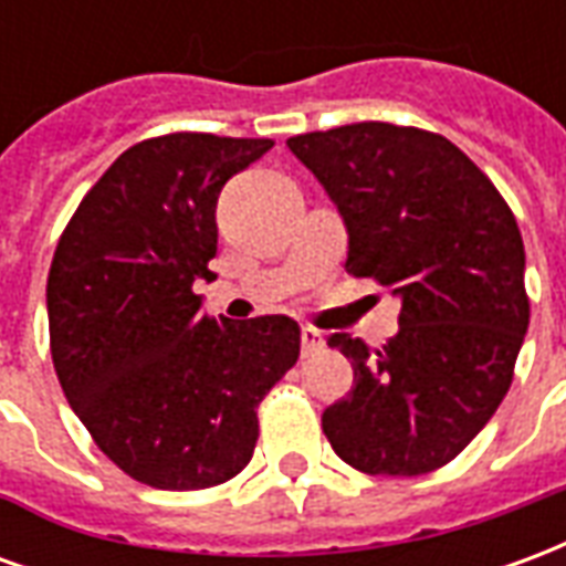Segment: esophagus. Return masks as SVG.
Wrapping results in <instances>:
<instances>
[{
    "instance_id": "obj_1",
    "label": "esophagus",
    "mask_w": 566,
    "mask_h": 566,
    "mask_svg": "<svg viewBox=\"0 0 566 566\" xmlns=\"http://www.w3.org/2000/svg\"><path fill=\"white\" fill-rule=\"evenodd\" d=\"M300 343H303V355L308 357L324 348V336H321V331H315V327H303V331H300Z\"/></svg>"
}]
</instances>
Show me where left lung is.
Instances as JSON below:
<instances>
[{
    "label": "left lung",
    "instance_id": "obj_1",
    "mask_svg": "<svg viewBox=\"0 0 566 566\" xmlns=\"http://www.w3.org/2000/svg\"><path fill=\"white\" fill-rule=\"evenodd\" d=\"M348 230L345 270L403 300L381 348L333 333L355 385L324 409L333 451L369 475L454 461L497 412L531 321L515 214L439 133L348 124L291 136Z\"/></svg>",
    "mask_w": 566,
    "mask_h": 566
}]
</instances>
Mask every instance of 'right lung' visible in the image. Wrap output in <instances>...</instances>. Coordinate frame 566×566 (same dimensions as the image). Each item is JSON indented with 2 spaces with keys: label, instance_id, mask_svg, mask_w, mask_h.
<instances>
[{
  "label": "right lung",
  "instance_id": "obj_1",
  "mask_svg": "<svg viewBox=\"0 0 566 566\" xmlns=\"http://www.w3.org/2000/svg\"><path fill=\"white\" fill-rule=\"evenodd\" d=\"M272 139L169 133L117 157L56 242L48 327L56 379L93 442L163 491L221 485L258 446V406L300 357L287 315L202 312L221 187Z\"/></svg>",
  "mask_w": 566,
  "mask_h": 566
}]
</instances>
